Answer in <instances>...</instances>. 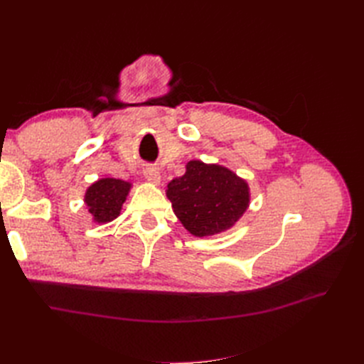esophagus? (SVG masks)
<instances>
[{
	"label": "esophagus",
	"mask_w": 364,
	"mask_h": 364,
	"mask_svg": "<svg viewBox=\"0 0 364 364\" xmlns=\"http://www.w3.org/2000/svg\"><path fill=\"white\" fill-rule=\"evenodd\" d=\"M144 178L147 179V182H150L153 185L161 183V174L156 168H153V167H146L144 168Z\"/></svg>",
	"instance_id": "1"
}]
</instances>
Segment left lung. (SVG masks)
Masks as SVG:
<instances>
[{
    "instance_id": "1",
    "label": "left lung",
    "mask_w": 364,
    "mask_h": 364,
    "mask_svg": "<svg viewBox=\"0 0 364 364\" xmlns=\"http://www.w3.org/2000/svg\"><path fill=\"white\" fill-rule=\"evenodd\" d=\"M173 213L194 237H213L234 228L250 205L246 179L220 164L193 159L185 174L165 190Z\"/></svg>"
}]
</instances>
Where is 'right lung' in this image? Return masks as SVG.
<instances>
[{"label":"right lung","instance_id":"obj_1","mask_svg":"<svg viewBox=\"0 0 364 364\" xmlns=\"http://www.w3.org/2000/svg\"><path fill=\"white\" fill-rule=\"evenodd\" d=\"M130 182L115 178H102L87 186L83 202L87 213L91 214L92 222L105 225L115 220L132 188Z\"/></svg>","mask_w":364,"mask_h":364}]
</instances>
